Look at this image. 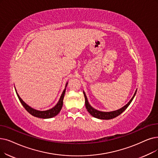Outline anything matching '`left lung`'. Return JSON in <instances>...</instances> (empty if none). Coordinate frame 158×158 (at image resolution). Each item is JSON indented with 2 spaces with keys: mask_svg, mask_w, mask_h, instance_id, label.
<instances>
[{
  "mask_svg": "<svg viewBox=\"0 0 158 158\" xmlns=\"http://www.w3.org/2000/svg\"><path fill=\"white\" fill-rule=\"evenodd\" d=\"M137 92V89L135 90V92L134 94V95L132 96V98H131L127 104H126L124 106L121 107V108L116 110H114V111H110V112H104V111H100L94 108V107H92L90 104L89 103L88 100L87 99V97L86 95V94L85 92V91H83V94L85 95V106L86 108L87 111L90 113L93 117L98 118L99 119H105V120H108V119H111L113 118H115L117 117V116L119 115L121 113H123L124 112L125 110L127 108V107L130 105V104L131 103V102L132 101L133 99L134 98L135 95L136 94Z\"/></svg>",
  "mask_w": 158,
  "mask_h": 158,
  "instance_id": "obj_1",
  "label": "left lung"
}]
</instances>
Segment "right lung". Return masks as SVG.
I'll return each mask as SVG.
<instances>
[{"instance_id": "obj_1", "label": "right lung", "mask_w": 158, "mask_h": 158, "mask_svg": "<svg viewBox=\"0 0 158 158\" xmlns=\"http://www.w3.org/2000/svg\"><path fill=\"white\" fill-rule=\"evenodd\" d=\"M68 83V82H67V83H66L65 88L64 89L62 94H61L60 97L59 98V100L57 102V103L53 107H52V108L46 110H39L33 108L31 107L30 106H29L28 104H26V102L21 98H20L19 95L18 94L16 88H15V90L16 94L17 95V97H18L20 102H21V104L23 105V106H24V108L26 110L28 111V112H29L31 115L34 116V117L42 118V119H49V118H52L55 117V116H56L60 112L61 108H62L63 105V99H64V94L66 92V88L67 86Z\"/></svg>"}]
</instances>
